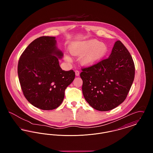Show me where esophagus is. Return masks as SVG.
Here are the masks:
<instances>
[{"instance_id": "esophagus-1", "label": "esophagus", "mask_w": 153, "mask_h": 153, "mask_svg": "<svg viewBox=\"0 0 153 153\" xmlns=\"http://www.w3.org/2000/svg\"><path fill=\"white\" fill-rule=\"evenodd\" d=\"M75 74H76V76H79L80 75V72H79V71H75Z\"/></svg>"}]
</instances>
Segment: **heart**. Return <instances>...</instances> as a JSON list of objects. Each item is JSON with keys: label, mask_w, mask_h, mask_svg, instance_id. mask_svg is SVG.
Instances as JSON below:
<instances>
[{"label": "heart", "mask_w": 153, "mask_h": 153, "mask_svg": "<svg viewBox=\"0 0 153 153\" xmlns=\"http://www.w3.org/2000/svg\"><path fill=\"white\" fill-rule=\"evenodd\" d=\"M69 51L73 56L80 57V63L85 66H92L100 62L105 57L107 51V45L95 39L73 42L69 46ZM66 61L70 62L72 58L65 55Z\"/></svg>", "instance_id": "obj_1"}]
</instances>
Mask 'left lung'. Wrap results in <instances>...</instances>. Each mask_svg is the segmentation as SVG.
<instances>
[{
  "instance_id": "1",
  "label": "left lung",
  "mask_w": 153,
  "mask_h": 153,
  "mask_svg": "<svg viewBox=\"0 0 153 153\" xmlns=\"http://www.w3.org/2000/svg\"><path fill=\"white\" fill-rule=\"evenodd\" d=\"M82 71L84 97L92 108L100 111L114 109L124 101L135 76L131 54L119 40L108 58Z\"/></svg>"
}]
</instances>
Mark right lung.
<instances>
[{
	"label": "right lung",
	"mask_w": 153,
	"mask_h": 153,
	"mask_svg": "<svg viewBox=\"0 0 153 153\" xmlns=\"http://www.w3.org/2000/svg\"><path fill=\"white\" fill-rule=\"evenodd\" d=\"M64 56L54 36L33 41L20 57L18 74L23 95L33 105L43 110L59 107L65 91L75 77L73 70L63 71L59 59Z\"/></svg>",
	"instance_id": "1"
}]
</instances>
